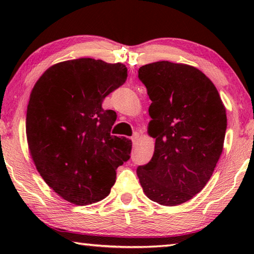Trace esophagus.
Wrapping results in <instances>:
<instances>
[{
    "mask_svg": "<svg viewBox=\"0 0 254 254\" xmlns=\"http://www.w3.org/2000/svg\"><path fill=\"white\" fill-rule=\"evenodd\" d=\"M137 139H139V134H137V133H134V134H133V135L131 136V140H132L133 144H134V143L136 142Z\"/></svg>",
    "mask_w": 254,
    "mask_h": 254,
    "instance_id": "esophagus-1",
    "label": "esophagus"
}]
</instances>
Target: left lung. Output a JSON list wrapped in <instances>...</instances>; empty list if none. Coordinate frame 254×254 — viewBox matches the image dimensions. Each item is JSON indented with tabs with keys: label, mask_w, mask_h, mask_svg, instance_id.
Returning <instances> with one entry per match:
<instances>
[{
	"label": "left lung",
	"mask_w": 254,
	"mask_h": 254,
	"mask_svg": "<svg viewBox=\"0 0 254 254\" xmlns=\"http://www.w3.org/2000/svg\"><path fill=\"white\" fill-rule=\"evenodd\" d=\"M137 77L152 102L149 134L156 145L136 175L148 198L165 206L183 204L214 173L227 127L225 107L214 84L192 66L157 62L140 67Z\"/></svg>",
	"instance_id": "8db88e82"
}]
</instances>
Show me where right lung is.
<instances>
[{
    "label": "right lung",
    "instance_id": "obj_1",
    "mask_svg": "<svg viewBox=\"0 0 254 254\" xmlns=\"http://www.w3.org/2000/svg\"><path fill=\"white\" fill-rule=\"evenodd\" d=\"M127 78L123 64L79 58L50 67L34 85L27 111L30 153L47 185L70 203L104 198L115 170L130 159L131 140L111 134L117 113L102 107Z\"/></svg>",
    "mask_w": 254,
    "mask_h": 254
}]
</instances>
